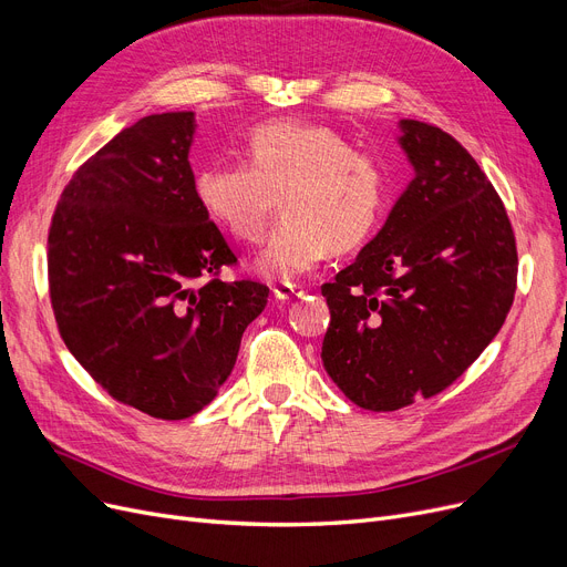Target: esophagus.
<instances>
[{
    "label": "esophagus",
    "instance_id": "34e87169",
    "mask_svg": "<svg viewBox=\"0 0 567 567\" xmlns=\"http://www.w3.org/2000/svg\"><path fill=\"white\" fill-rule=\"evenodd\" d=\"M305 290L298 288V286H290V284H279L275 286V298L281 300V302H288L292 298H302Z\"/></svg>",
    "mask_w": 567,
    "mask_h": 567
}]
</instances>
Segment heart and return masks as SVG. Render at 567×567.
Wrapping results in <instances>:
<instances>
[{
  "label": "heart",
  "mask_w": 567,
  "mask_h": 567,
  "mask_svg": "<svg viewBox=\"0 0 567 567\" xmlns=\"http://www.w3.org/2000/svg\"><path fill=\"white\" fill-rule=\"evenodd\" d=\"M249 164L196 173V198L207 217L237 241H260L281 198L284 221L256 258L272 281L298 279L326 258L360 247L381 221L388 171L373 154L353 152L320 124L272 122L249 138Z\"/></svg>",
  "instance_id": "1"
}]
</instances>
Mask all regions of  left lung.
I'll list each match as a JSON object with an SVG mask.
<instances>
[{"mask_svg":"<svg viewBox=\"0 0 567 567\" xmlns=\"http://www.w3.org/2000/svg\"><path fill=\"white\" fill-rule=\"evenodd\" d=\"M396 138L413 179L355 262L326 284L322 367L367 411L452 385L503 328L517 288L507 212L477 161L417 120Z\"/></svg>","mask_w":567,"mask_h":567,"instance_id":"8db88e82","label":"left lung"}]
</instances>
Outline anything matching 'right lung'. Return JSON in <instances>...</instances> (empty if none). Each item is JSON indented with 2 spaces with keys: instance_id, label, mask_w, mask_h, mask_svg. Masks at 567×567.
I'll list each match as a JSON object with an SVG mask.
<instances>
[{
  "instance_id": "1",
  "label": "right lung",
  "mask_w": 567,
  "mask_h": 567,
  "mask_svg": "<svg viewBox=\"0 0 567 567\" xmlns=\"http://www.w3.org/2000/svg\"><path fill=\"white\" fill-rule=\"evenodd\" d=\"M194 113L122 128L75 171L52 214L48 284L71 355L113 399L158 420L203 411L267 305L196 198Z\"/></svg>"
}]
</instances>
